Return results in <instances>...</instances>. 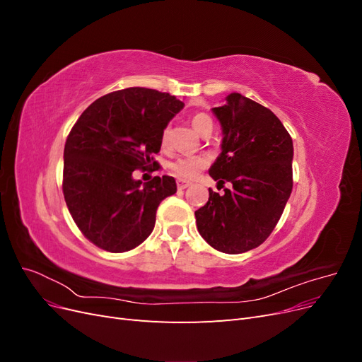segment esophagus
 Here are the masks:
<instances>
[{
  "mask_svg": "<svg viewBox=\"0 0 362 362\" xmlns=\"http://www.w3.org/2000/svg\"><path fill=\"white\" fill-rule=\"evenodd\" d=\"M177 185H178L180 190H184V189H187L189 185H192V182L187 181V180H178V181H177Z\"/></svg>",
  "mask_w": 362,
  "mask_h": 362,
  "instance_id": "1",
  "label": "esophagus"
}]
</instances>
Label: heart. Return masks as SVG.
I'll return each instance as SVG.
<instances>
[{
	"label": "heart",
	"mask_w": 362,
	"mask_h": 362,
	"mask_svg": "<svg viewBox=\"0 0 362 362\" xmlns=\"http://www.w3.org/2000/svg\"><path fill=\"white\" fill-rule=\"evenodd\" d=\"M192 125L198 131L199 134L205 133L206 129H213V120L211 117L205 113H198L192 117ZM170 129L169 127L161 131V146H166L169 141ZM206 166V158L202 156H187V157H180L170 164L172 172L180 178H194Z\"/></svg>",
	"instance_id": "obj_1"
}]
</instances>
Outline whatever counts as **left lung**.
I'll list each match as a JSON object with an SVG mask.
<instances>
[{"label":"left lung","instance_id":"obj_1","mask_svg":"<svg viewBox=\"0 0 362 362\" xmlns=\"http://www.w3.org/2000/svg\"><path fill=\"white\" fill-rule=\"evenodd\" d=\"M222 127L221 154L210 177L225 194L208 189V202L194 211L205 242L223 254L259 246L282 216L293 189V140L269 108L233 92L211 108Z\"/></svg>","mask_w":362,"mask_h":362}]
</instances>
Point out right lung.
I'll use <instances>...</instances> for the list:
<instances>
[{
    "mask_svg": "<svg viewBox=\"0 0 362 362\" xmlns=\"http://www.w3.org/2000/svg\"><path fill=\"white\" fill-rule=\"evenodd\" d=\"M182 107L177 96L128 87L92 103L72 127L63 194L74 222L98 247L119 254L144 243L160 202L177 193L173 177L141 184L133 172L146 169L160 152L161 131Z\"/></svg>",
    "mask_w": 362,
    "mask_h": 362,
    "instance_id": "obj_1",
    "label": "right lung"
}]
</instances>
